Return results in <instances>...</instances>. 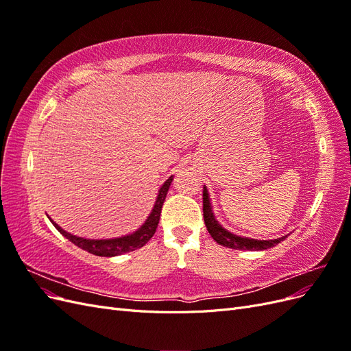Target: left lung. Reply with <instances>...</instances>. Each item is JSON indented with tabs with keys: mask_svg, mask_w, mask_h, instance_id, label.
Here are the masks:
<instances>
[{
	"mask_svg": "<svg viewBox=\"0 0 351 351\" xmlns=\"http://www.w3.org/2000/svg\"><path fill=\"white\" fill-rule=\"evenodd\" d=\"M204 219H205V226L209 231L210 237L214 239L218 244L224 247L230 249H237V250H265L274 247L275 244H278L280 241L285 240L287 236L281 239H275V240H253L247 237H239L236 234H231L230 231L226 228H222L218 221L215 219L214 214H212V208L209 204V197H208V190L204 187Z\"/></svg>",
	"mask_w": 351,
	"mask_h": 351,
	"instance_id": "8db88e82",
	"label": "left lung"
}]
</instances>
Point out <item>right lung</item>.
I'll return each instance as SVG.
<instances>
[{
	"label": "right lung",
	"instance_id": "add662e5",
	"mask_svg": "<svg viewBox=\"0 0 351 351\" xmlns=\"http://www.w3.org/2000/svg\"><path fill=\"white\" fill-rule=\"evenodd\" d=\"M173 183V177H169L167 182L162 184V187L159 189V193L155 202V206L151 212V215L147 217V219L145 221V224L134 231L133 234L124 236L120 239H111V240H89V239H82V237H76L70 234V232L64 231L61 227H58L54 221L52 224L54 227L61 232L62 236L67 237L71 243L76 244L80 249L88 250L92 254H97V256H117V254H123L127 252H133L136 249L143 247L145 244L152 239V236L155 234L158 222H159V217H161V209L164 205L165 196L168 193V189Z\"/></svg>",
	"mask_w": 351,
	"mask_h": 351
}]
</instances>
